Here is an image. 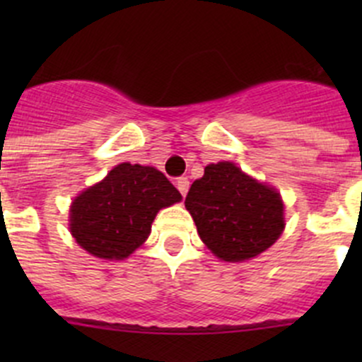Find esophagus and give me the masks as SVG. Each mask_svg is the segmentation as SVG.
<instances>
[{
	"mask_svg": "<svg viewBox=\"0 0 362 362\" xmlns=\"http://www.w3.org/2000/svg\"><path fill=\"white\" fill-rule=\"evenodd\" d=\"M175 185H177V189H178V191H180L182 196L187 194V191H189V180H187V178H185V177L177 178Z\"/></svg>",
	"mask_w": 362,
	"mask_h": 362,
	"instance_id": "1",
	"label": "esophagus"
}]
</instances>
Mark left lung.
I'll return each instance as SVG.
<instances>
[{"instance_id":"8db88e82","label":"left lung","mask_w":362,"mask_h":362,"mask_svg":"<svg viewBox=\"0 0 362 362\" xmlns=\"http://www.w3.org/2000/svg\"><path fill=\"white\" fill-rule=\"evenodd\" d=\"M185 208L204 245L229 262L262 254L286 228L279 192L229 160L204 168L203 177L189 189Z\"/></svg>"}]
</instances>
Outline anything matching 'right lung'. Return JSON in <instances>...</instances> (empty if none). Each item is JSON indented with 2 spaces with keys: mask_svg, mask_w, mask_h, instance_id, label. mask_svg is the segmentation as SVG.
Here are the masks:
<instances>
[{
  "mask_svg": "<svg viewBox=\"0 0 362 362\" xmlns=\"http://www.w3.org/2000/svg\"><path fill=\"white\" fill-rule=\"evenodd\" d=\"M180 199L159 170L120 163L73 199L69 233L94 257L122 261L144 245L160 208Z\"/></svg>",
  "mask_w": 362,
  "mask_h": 362,
  "instance_id": "obj_1",
  "label": "right lung"
}]
</instances>
